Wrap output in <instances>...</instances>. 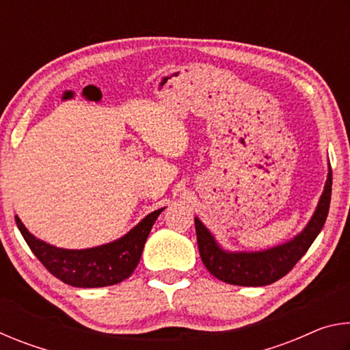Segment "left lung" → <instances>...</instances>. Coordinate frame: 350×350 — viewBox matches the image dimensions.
Segmentation results:
<instances>
[{
	"mask_svg": "<svg viewBox=\"0 0 350 350\" xmlns=\"http://www.w3.org/2000/svg\"><path fill=\"white\" fill-rule=\"evenodd\" d=\"M330 194L332 168L329 167L327 182H325L321 199H319L315 215L312 216L304 232H301L287 244L258 253L224 252L216 244L208 230L204 227V224L196 217L194 225H196L198 247L206 270L217 280L233 284V286L259 287L269 286V284L281 280L304 256L318 233L321 232L325 219H327Z\"/></svg>",
	"mask_w": 350,
	"mask_h": 350,
	"instance_id": "1",
	"label": "left lung"
}]
</instances>
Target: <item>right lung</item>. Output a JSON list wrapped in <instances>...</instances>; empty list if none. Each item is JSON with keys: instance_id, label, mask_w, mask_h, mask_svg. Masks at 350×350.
I'll list each match as a JSON object with an SVG mask.
<instances>
[{"instance_id": "obj_1", "label": "right lung", "mask_w": 350, "mask_h": 350, "mask_svg": "<svg viewBox=\"0 0 350 350\" xmlns=\"http://www.w3.org/2000/svg\"><path fill=\"white\" fill-rule=\"evenodd\" d=\"M162 210L150 213L122 239L88 250L52 247L29 233L18 216H15V222L29 248L52 275L72 287L92 288L114 286L131 276L140 260L148 234Z\"/></svg>"}]
</instances>
